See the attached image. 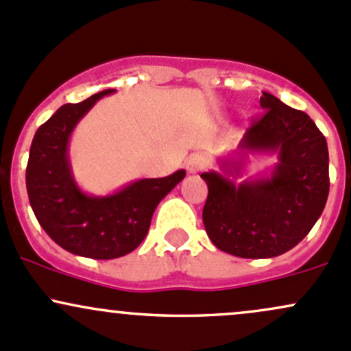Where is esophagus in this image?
Listing matches in <instances>:
<instances>
[{
	"mask_svg": "<svg viewBox=\"0 0 351 351\" xmlns=\"http://www.w3.org/2000/svg\"><path fill=\"white\" fill-rule=\"evenodd\" d=\"M206 166H208V158L202 153L191 154V156L186 160V169L190 173L202 171V169H205Z\"/></svg>",
	"mask_w": 351,
	"mask_h": 351,
	"instance_id": "34e87169",
	"label": "esophagus"
}]
</instances>
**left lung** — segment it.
<instances>
[{"instance_id": "obj_1", "label": "left lung", "mask_w": 351, "mask_h": 351, "mask_svg": "<svg viewBox=\"0 0 351 351\" xmlns=\"http://www.w3.org/2000/svg\"><path fill=\"white\" fill-rule=\"evenodd\" d=\"M261 108L264 112L239 147L278 153L272 175L235 185L220 173H202L208 186L202 213L206 234L220 250L243 259L281 256L298 245L323 213L330 191L326 139L311 117L269 92H263ZM230 165L239 175L241 163Z\"/></svg>"}]
</instances>
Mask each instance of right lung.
<instances>
[{"label": "right lung", "mask_w": 351, "mask_h": 351, "mask_svg": "<svg viewBox=\"0 0 351 351\" xmlns=\"http://www.w3.org/2000/svg\"><path fill=\"white\" fill-rule=\"evenodd\" d=\"M108 88L79 104L62 106L35 132L27 165V191L36 220L62 249L88 259H116L132 252L149 230L158 204L183 178L178 169L165 178H145L108 197L86 195L73 180L69 138Z\"/></svg>", "instance_id": "add662e5"}]
</instances>
